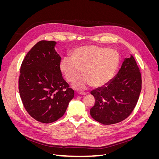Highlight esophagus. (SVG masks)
Segmentation results:
<instances>
[{
    "mask_svg": "<svg viewBox=\"0 0 159 159\" xmlns=\"http://www.w3.org/2000/svg\"><path fill=\"white\" fill-rule=\"evenodd\" d=\"M78 93L80 94V95H86V93H85V92H84V91H78Z\"/></svg>",
    "mask_w": 159,
    "mask_h": 159,
    "instance_id": "1",
    "label": "esophagus"
}]
</instances>
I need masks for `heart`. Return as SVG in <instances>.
Instances as JSON below:
<instances>
[{
  "instance_id": "b5f03b06",
  "label": "heart",
  "mask_w": 159,
  "mask_h": 159,
  "mask_svg": "<svg viewBox=\"0 0 159 159\" xmlns=\"http://www.w3.org/2000/svg\"><path fill=\"white\" fill-rule=\"evenodd\" d=\"M120 63V55L114 49L96 46L80 47L71 52L70 59L64 57L60 61V70L69 83L78 89L92 85L100 88L113 79Z\"/></svg>"
}]
</instances>
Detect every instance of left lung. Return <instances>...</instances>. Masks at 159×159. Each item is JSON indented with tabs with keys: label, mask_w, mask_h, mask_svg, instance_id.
<instances>
[{
	"label": "left lung",
	"mask_w": 159,
	"mask_h": 159,
	"mask_svg": "<svg viewBox=\"0 0 159 159\" xmlns=\"http://www.w3.org/2000/svg\"><path fill=\"white\" fill-rule=\"evenodd\" d=\"M133 56L125 58L115 78L103 87L91 91L95 103L91 116L103 125L121 122L135 107L141 91V75Z\"/></svg>",
	"instance_id": "left-lung-1"
}]
</instances>
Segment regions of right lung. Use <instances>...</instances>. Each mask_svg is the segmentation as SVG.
Returning a JSON list of instances; mask_svg holds the SVG:
<instances>
[{"label":"right lung","instance_id":"right-lung-1","mask_svg":"<svg viewBox=\"0 0 159 159\" xmlns=\"http://www.w3.org/2000/svg\"><path fill=\"white\" fill-rule=\"evenodd\" d=\"M56 42L42 40L34 46L20 67L18 89L24 107L36 121L50 123L63 116L74 91L62 78Z\"/></svg>","mask_w":159,"mask_h":159}]
</instances>
